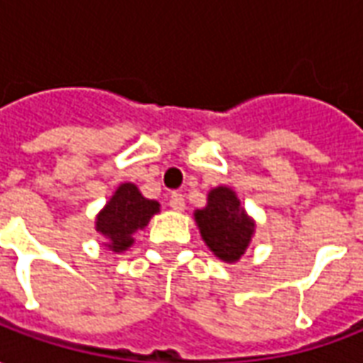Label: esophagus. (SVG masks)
Listing matches in <instances>:
<instances>
[{"label": "esophagus", "instance_id": "esophagus-1", "mask_svg": "<svg viewBox=\"0 0 363 363\" xmlns=\"http://www.w3.org/2000/svg\"><path fill=\"white\" fill-rule=\"evenodd\" d=\"M169 206L173 208L174 212H182V210H184V196L179 194V192H173V194L169 196Z\"/></svg>", "mask_w": 363, "mask_h": 363}]
</instances>
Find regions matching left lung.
<instances>
[{
	"instance_id": "1",
	"label": "left lung",
	"mask_w": 363,
	"mask_h": 363,
	"mask_svg": "<svg viewBox=\"0 0 363 363\" xmlns=\"http://www.w3.org/2000/svg\"><path fill=\"white\" fill-rule=\"evenodd\" d=\"M194 216L206 245L216 257L225 262L241 259L249 247L255 223L245 213L233 190L225 186L213 189L208 194V206Z\"/></svg>"
}]
</instances>
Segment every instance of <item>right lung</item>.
I'll return each instance as SVG.
<instances>
[{
	"instance_id": "add662e5",
	"label": "right lung",
	"mask_w": 363,
	"mask_h": 363,
	"mask_svg": "<svg viewBox=\"0 0 363 363\" xmlns=\"http://www.w3.org/2000/svg\"><path fill=\"white\" fill-rule=\"evenodd\" d=\"M157 212L159 204L155 200L143 198L135 184L126 182L118 186L111 202L99 213L96 231H101L106 239H111V243H106L108 249L114 252L126 251L134 243L132 233L145 228L151 216Z\"/></svg>"
}]
</instances>
